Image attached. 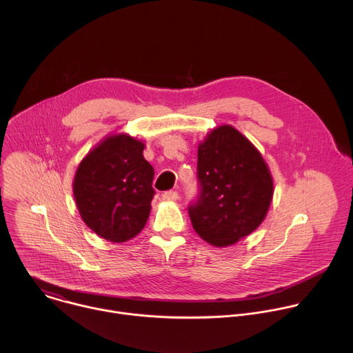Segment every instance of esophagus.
<instances>
[{
  "label": "esophagus",
  "mask_w": 353,
  "mask_h": 353,
  "mask_svg": "<svg viewBox=\"0 0 353 353\" xmlns=\"http://www.w3.org/2000/svg\"><path fill=\"white\" fill-rule=\"evenodd\" d=\"M162 198L165 199V201H176L177 198H179V192L177 191H165L163 194H162Z\"/></svg>",
  "instance_id": "34e87169"
}]
</instances>
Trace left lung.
Returning <instances> with one entry per match:
<instances>
[{"label": "left lung", "mask_w": 353, "mask_h": 353, "mask_svg": "<svg viewBox=\"0 0 353 353\" xmlns=\"http://www.w3.org/2000/svg\"><path fill=\"white\" fill-rule=\"evenodd\" d=\"M199 194L188 207L196 234L215 247L232 245L265 219L274 181L259 149L232 125L198 145Z\"/></svg>", "instance_id": "1"}]
</instances>
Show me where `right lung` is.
I'll return each instance as SVG.
<instances>
[{"mask_svg": "<svg viewBox=\"0 0 353 353\" xmlns=\"http://www.w3.org/2000/svg\"><path fill=\"white\" fill-rule=\"evenodd\" d=\"M143 142L127 134L106 137L82 159L74 196L82 221L113 243L135 237L150 214L154 168L145 161Z\"/></svg>", "mask_w": 353, "mask_h": 353, "instance_id": "right-lung-1", "label": "right lung"}]
</instances>
